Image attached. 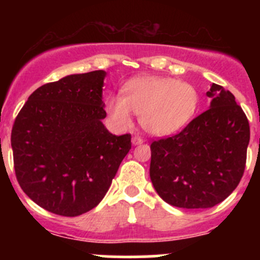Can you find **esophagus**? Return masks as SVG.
I'll use <instances>...</instances> for the list:
<instances>
[{
    "mask_svg": "<svg viewBox=\"0 0 260 260\" xmlns=\"http://www.w3.org/2000/svg\"><path fill=\"white\" fill-rule=\"evenodd\" d=\"M141 143H143V138L138 137V136L132 137V145L133 146H138V145H141Z\"/></svg>",
    "mask_w": 260,
    "mask_h": 260,
    "instance_id": "esophagus-1",
    "label": "esophagus"
}]
</instances>
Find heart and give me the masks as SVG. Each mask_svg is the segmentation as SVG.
<instances>
[{"label":"heart","instance_id":"1","mask_svg":"<svg viewBox=\"0 0 260 260\" xmlns=\"http://www.w3.org/2000/svg\"><path fill=\"white\" fill-rule=\"evenodd\" d=\"M199 93L186 81L169 77H138L128 80L122 95L111 94L104 102L109 120L117 129L132 124V112L152 136H169L182 129L193 118Z\"/></svg>","mask_w":260,"mask_h":260}]
</instances>
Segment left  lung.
<instances>
[{"instance_id": "left-lung-1", "label": "left lung", "mask_w": 260, "mask_h": 260, "mask_svg": "<svg viewBox=\"0 0 260 260\" xmlns=\"http://www.w3.org/2000/svg\"><path fill=\"white\" fill-rule=\"evenodd\" d=\"M210 108L176 136L151 145L149 176L162 200L176 208L208 209L239 185L250 140L249 122L235 96L212 84Z\"/></svg>"}]
</instances>
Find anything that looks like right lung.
I'll use <instances>...</instances> for the list:
<instances>
[{
    "mask_svg": "<svg viewBox=\"0 0 260 260\" xmlns=\"http://www.w3.org/2000/svg\"><path fill=\"white\" fill-rule=\"evenodd\" d=\"M104 70L73 74L36 89L11 133L15 172L23 192L61 216H78L106 196L131 135L104 127Z\"/></svg>",
    "mask_w": 260,
    "mask_h": 260,
    "instance_id": "add662e5",
    "label": "right lung"
}]
</instances>
